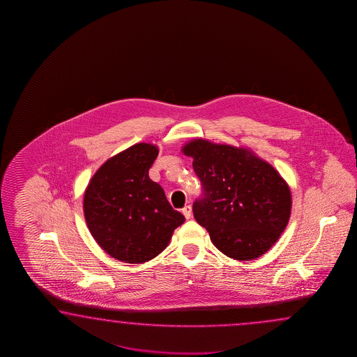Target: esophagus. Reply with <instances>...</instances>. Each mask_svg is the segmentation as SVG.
Returning <instances> with one entry per match:
<instances>
[{"label":"esophagus","mask_w":357,"mask_h":357,"mask_svg":"<svg viewBox=\"0 0 357 357\" xmlns=\"http://www.w3.org/2000/svg\"><path fill=\"white\" fill-rule=\"evenodd\" d=\"M191 205H186V206H183V209H182V213H183V215H185V218L186 220H190L191 218Z\"/></svg>","instance_id":"34e87169"}]
</instances>
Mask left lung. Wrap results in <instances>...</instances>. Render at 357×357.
I'll return each instance as SVG.
<instances>
[{"mask_svg":"<svg viewBox=\"0 0 357 357\" xmlns=\"http://www.w3.org/2000/svg\"><path fill=\"white\" fill-rule=\"evenodd\" d=\"M182 152L192 157L202 195L194 217L213 243L236 260H252L269 250L287 226L289 185L269 163L243 148L197 139Z\"/></svg>","mask_w":357,"mask_h":357,"instance_id":"obj_1","label":"left lung"}]
</instances>
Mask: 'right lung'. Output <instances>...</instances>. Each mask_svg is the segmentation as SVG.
<instances>
[{
	"instance_id": "add662e5",
	"label": "right lung",
	"mask_w": 357,
	"mask_h": 357,
	"mask_svg": "<svg viewBox=\"0 0 357 357\" xmlns=\"http://www.w3.org/2000/svg\"><path fill=\"white\" fill-rule=\"evenodd\" d=\"M157 155L154 145H132L107 160L85 190L86 225L112 258L132 264L155 258L185 222L162 186L149 178Z\"/></svg>"
}]
</instances>
